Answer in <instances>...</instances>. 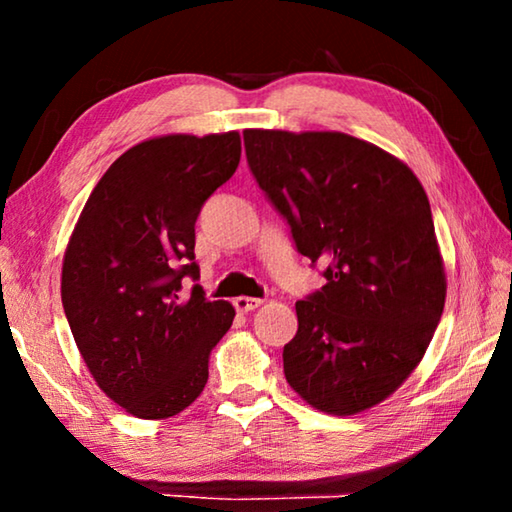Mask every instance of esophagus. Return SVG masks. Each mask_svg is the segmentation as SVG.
<instances>
[{
    "label": "esophagus",
    "mask_w": 512,
    "mask_h": 512,
    "mask_svg": "<svg viewBox=\"0 0 512 512\" xmlns=\"http://www.w3.org/2000/svg\"><path fill=\"white\" fill-rule=\"evenodd\" d=\"M264 300L259 298H248V296H239L235 298V309L241 311V314H248V311H255L257 307H262Z\"/></svg>",
    "instance_id": "1"
}]
</instances>
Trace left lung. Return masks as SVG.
<instances>
[{
  "label": "left lung",
  "instance_id": "left-lung-1",
  "mask_svg": "<svg viewBox=\"0 0 512 512\" xmlns=\"http://www.w3.org/2000/svg\"><path fill=\"white\" fill-rule=\"evenodd\" d=\"M248 167L327 284L296 302L284 375L302 400L354 415L393 395L443 316L429 198L395 155L336 131H244Z\"/></svg>",
  "mask_w": 512,
  "mask_h": 512
}]
</instances>
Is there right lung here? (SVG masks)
<instances>
[{
	"label": "right lung",
	"instance_id": "1",
	"mask_svg": "<svg viewBox=\"0 0 512 512\" xmlns=\"http://www.w3.org/2000/svg\"><path fill=\"white\" fill-rule=\"evenodd\" d=\"M237 131L162 135L121 153L92 189L63 259L60 296L76 348L112 402L142 420L178 415L203 393L210 352L235 318L198 280L194 225L232 178Z\"/></svg>",
	"mask_w": 512,
	"mask_h": 512
}]
</instances>
